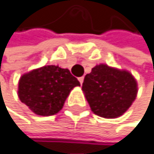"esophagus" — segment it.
Instances as JSON below:
<instances>
[{
	"mask_svg": "<svg viewBox=\"0 0 154 154\" xmlns=\"http://www.w3.org/2000/svg\"><path fill=\"white\" fill-rule=\"evenodd\" d=\"M83 76H80V78H79V82H80V85H82V82H83Z\"/></svg>",
	"mask_w": 154,
	"mask_h": 154,
	"instance_id": "obj_1",
	"label": "esophagus"
}]
</instances>
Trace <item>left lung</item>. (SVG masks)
<instances>
[{
  "instance_id": "obj_1",
  "label": "left lung",
  "mask_w": 154,
  "mask_h": 154,
  "mask_svg": "<svg viewBox=\"0 0 154 154\" xmlns=\"http://www.w3.org/2000/svg\"><path fill=\"white\" fill-rule=\"evenodd\" d=\"M82 90L93 113L111 119L124 114L137 92V82L129 72L103 64L85 76Z\"/></svg>"
}]
</instances>
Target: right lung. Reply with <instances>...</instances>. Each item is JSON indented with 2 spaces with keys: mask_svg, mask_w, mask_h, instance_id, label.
Instances as JSON below:
<instances>
[{
  "mask_svg": "<svg viewBox=\"0 0 154 154\" xmlns=\"http://www.w3.org/2000/svg\"><path fill=\"white\" fill-rule=\"evenodd\" d=\"M79 82L68 69L45 66L23 75L18 83V97L37 115L57 114L66 98Z\"/></svg>",
  "mask_w": 154,
  "mask_h": 154,
  "instance_id": "1",
  "label": "right lung"
}]
</instances>
